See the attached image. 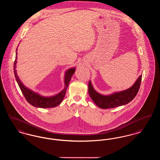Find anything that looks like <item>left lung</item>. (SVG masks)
<instances>
[{
  "label": "left lung",
  "instance_id": "8db88e82",
  "mask_svg": "<svg viewBox=\"0 0 160 160\" xmlns=\"http://www.w3.org/2000/svg\"><path fill=\"white\" fill-rule=\"evenodd\" d=\"M142 75H141L134 84L129 89L118 92H115L109 95H103L98 93L93 89L91 82H89V94L96 105L102 109L113 108L122 106L131 102L136 96L141 85Z\"/></svg>",
  "mask_w": 160,
  "mask_h": 160
}]
</instances>
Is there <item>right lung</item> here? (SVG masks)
I'll list each match as a JSON object with an SVG mask.
<instances>
[{
	"label": "right lung",
	"mask_w": 160,
	"mask_h": 160,
	"mask_svg": "<svg viewBox=\"0 0 160 160\" xmlns=\"http://www.w3.org/2000/svg\"><path fill=\"white\" fill-rule=\"evenodd\" d=\"M17 49H18L17 48L16 51H17ZM17 52H16V57H15V60L14 61L13 72H14L15 77L19 86V88L21 90L23 95L25 97L26 100L27 101V102L35 107L43 108H53L58 106L59 104H60L64 99V96L65 95L68 84L71 79V77L75 72V68H70L69 70H68L65 72V75L64 78L65 88L64 89L55 96L45 97V96H41L38 93H35L32 92V90L27 88L21 82L19 77L17 75V71L15 70L17 59Z\"/></svg>",
	"instance_id": "obj_1"
}]
</instances>
